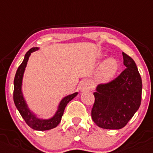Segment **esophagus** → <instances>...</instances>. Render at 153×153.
Segmentation results:
<instances>
[{"label": "esophagus", "mask_w": 153, "mask_h": 153, "mask_svg": "<svg viewBox=\"0 0 153 153\" xmlns=\"http://www.w3.org/2000/svg\"><path fill=\"white\" fill-rule=\"evenodd\" d=\"M79 89L82 90V91L90 90L91 88V82H90L89 80L85 79V80L82 81V82L79 83Z\"/></svg>", "instance_id": "esophagus-1"}]
</instances>
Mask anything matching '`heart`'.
Here are the masks:
<instances>
[{
	"label": "heart",
	"mask_w": 153,
	"mask_h": 153,
	"mask_svg": "<svg viewBox=\"0 0 153 153\" xmlns=\"http://www.w3.org/2000/svg\"><path fill=\"white\" fill-rule=\"evenodd\" d=\"M119 69V63L113 58L104 61L97 71L96 79L99 82L106 83L113 79Z\"/></svg>",
	"instance_id": "1"
}]
</instances>
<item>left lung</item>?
<instances>
[{
	"label": "left lung",
	"mask_w": 153,
	"mask_h": 153,
	"mask_svg": "<svg viewBox=\"0 0 153 153\" xmlns=\"http://www.w3.org/2000/svg\"><path fill=\"white\" fill-rule=\"evenodd\" d=\"M126 69L113 80L97 85L91 118L98 127L120 129L139 109L142 80L134 61L123 52Z\"/></svg>",
	"instance_id": "1"
}]
</instances>
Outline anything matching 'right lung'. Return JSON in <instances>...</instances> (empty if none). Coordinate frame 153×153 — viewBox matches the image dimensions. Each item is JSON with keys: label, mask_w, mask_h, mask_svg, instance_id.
I'll return each instance as SVG.
<instances>
[{"label": "right lung", "mask_w": 153, "mask_h": 153, "mask_svg": "<svg viewBox=\"0 0 153 153\" xmlns=\"http://www.w3.org/2000/svg\"><path fill=\"white\" fill-rule=\"evenodd\" d=\"M37 49H38V48L37 47L31 48L30 49H29L26 52L22 63L19 65V67L17 69L15 78H14L13 101L19 112L21 116H22V118L29 127L37 131H46L56 128L60 123L67 104L69 103V101H71L73 98H74L77 95L78 93H74V94H70V95L63 98L62 101H61L60 104H59V110L56 112V115L52 119H37L34 115L30 113V110L27 108V106L26 104L24 98H23L22 93V82L23 74H24L25 69V67L27 65L29 56H30L31 52H34Z\"/></svg>", "instance_id": "obj_1"}]
</instances>
